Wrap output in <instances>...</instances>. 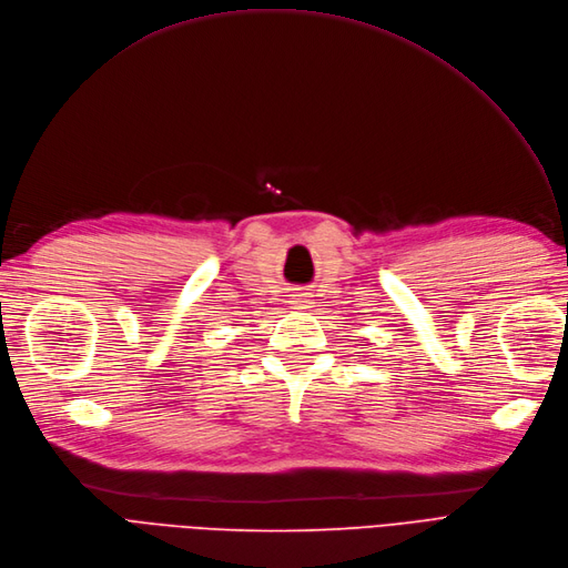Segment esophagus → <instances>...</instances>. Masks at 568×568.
I'll list each match as a JSON object with an SVG mask.
<instances>
[{
  "mask_svg": "<svg viewBox=\"0 0 568 568\" xmlns=\"http://www.w3.org/2000/svg\"><path fill=\"white\" fill-rule=\"evenodd\" d=\"M288 303L293 305V310H305V307H310V296L307 293H293Z\"/></svg>",
  "mask_w": 568,
  "mask_h": 568,
  "instance_id": "1",
  "label": "esophagus"
}]
</instances>
